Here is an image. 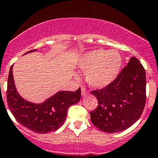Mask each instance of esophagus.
I'll use <instances>...</instances> for the list:
<instances>
[{
    "mask_svg": "<svg viewBox=\"0 0 158 158\" xmlns=\"http://www.w3.org/2000/svg\"><path fill=\"white\" fill-rule=\"evenodd\" d=\"M81 90H82V94L83 95H85V94H87V90L84 87H81Z\"/></svg>",
    "mask_w": 158,
    "mask_h": 158,
    "instance_id": "obj_1",
    "label": "esophagus"
}]
</instances>
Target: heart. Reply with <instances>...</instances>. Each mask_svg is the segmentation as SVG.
I'll return each mask as SVG.
<instances>
[{
  "label": "heart",
  "instance_id": "1",
  "mask_svg": "<svg viewBox=\"0 0 158 158\" xmlns=\"http://www.w3.org/2000/svg\"><path fill=\"white\" fill-rule=\"evenodd\" d=\"M122 57L116 51L97 49L86 53L79 60V67L85 72L90 87L102 88L111 83L118 75Z\"/></svg>",
  "mask_w": 158,
  "mask_h": 158
}]
</instances>
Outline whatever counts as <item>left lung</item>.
Masks as SVG:
<instances>
[{"instance_id": "left-lung-1", "label": "left lung", "mask_w": 158, "mask_h": 158, "mask_svg": "<svg viewBox=\"0 0 158 158\" xmlns=\"http://www.w3.org/2000/svg\"><path fill=\"white\" fill-rule=\"evenodd\" d=\"M98 106L90 111V121L106 133L127 130L142 115L146 100L145 71L138 59L132 57L111 83L91 90Z\"/></svg>"}]
</instances>
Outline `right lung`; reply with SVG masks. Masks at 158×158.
<instances>
[{"label":"right lung","mask_w":158,"mask_h":158,"mask_svg":"<svg viewBox=\"0 0 158 158\" xmlns=\"http://www.w3.org/2000/svg\"><path fill=\"white\" fill-rule=\"evenodd\" d=\"M35 51L31 50L26 53ZM13 66H11L8 78L7 103L15 118L22 126L39 134L58 130L64 124L68 108L80 99L81 89L75 91H59L43 103H31L22 98L16 91Z\"/></svg>","instance_id":"right-lung-1"}]
</instances>
